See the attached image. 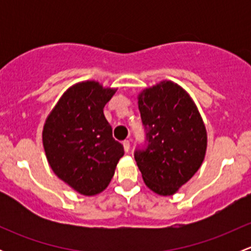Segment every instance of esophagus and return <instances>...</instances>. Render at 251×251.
<instances>
[{"label": "esophagus", "instance_id": "34e87169", "mask_svg": "<svg viewBox=\"0 0 251 251\" xmlns=\"http://www.w3.org/2000/svg\"><path fill=\"white\" fill-rule=\"evenodd\" d=\"M123 144H124V149H125V151H130V141L125 140L123 142Z\"/></svg>", "mask_w": 251, "mask_h": 251}]
</instances>
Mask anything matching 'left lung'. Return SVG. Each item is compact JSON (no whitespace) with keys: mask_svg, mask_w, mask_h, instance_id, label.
I'll return each instance as SVG.
<instances>
[{"mask_svg":"<svg viewBox=\"0 0 251 251\" xmlns=\"http://www.w3.org/2000/svg\"><path fill=\"white\" fill-rule=\"evenodd\" d=\"M146 138L135 149L144 183L160 196H171L201 168L206 131L186 91L163 81L138 98Z\"/></svg>","mask_w":251,"mask_h":251,"instance_id":"obj_1","label":"left lung"}]
</instances>
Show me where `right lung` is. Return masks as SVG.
I'll return each mask as SVG.
<instances>
[{
    "label": "right lung",
    "instance_id": "1",
    "mask_svg": "<svg viewBox=\"0 0 251 251\" xmlns=\"http://www.w3.org/2000/svg\"><path fill=\"white\" fill-rule=\"evenodd\" d=\"M114 93L96 81L77 83L62 96L45 124L42 141L50 168L85 196L107 188L124 155L103 113Z\"/></svg>",
    "mask_w": 251,
    "mask_h": 251
}]
</instances>
